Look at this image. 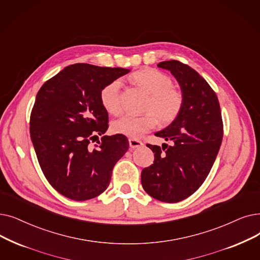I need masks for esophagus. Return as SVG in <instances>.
<instances>
[{
  "instance_id": "34e87169",
  "label": "esophagus",
  "mask_w": 260,
  "mask_h": 260,
  "mask_svg": "<svg viewBox=\"0 0 260 260\" xmlns=\"http://www.w3.org/2000/svg\"><path fill=\"white\" fill-rule=\"evenodd\" d=\"M128 142H129L131 149L140 148V146H142V145H143L142 141H140V140H138V139H135V138H129V139H128Z\"/></svg>"
}]
</instances>
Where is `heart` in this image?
Masks as SVG:
<instances>
[{"label":"heart","mask_w":260,"mask_h":260,"mask_svg":"<svg viewBox=\"0 0 260 260\" xmlns=\"http://www.w3.org/2000/svg\"><path fill=\"white\" fill-rule=\"evenodd\" d=\"M133 80L150 93L142 115H125L111 124L112 131L124 136L138 138L155 128L159 119L162 123L174 121L184 105L183 93L172 85V80L159 70L142 69L133 74ZM101 104L109 114L118 116L123 110L121 81L115 80L103 87L100 93Z\"/></svg>","instance_id":"1"}]
</instances>
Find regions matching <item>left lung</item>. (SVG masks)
Here are the masks:
<instances>
[{
    "label": "left lung",
    "instance_id": "8db88e82",
    "mask_svg": "<svg viewBox=\"0 0 260 260\" xmlns=\"http://www.w3.org/2000/svg\"><path fill=\"white\" fill-rule=\"evenodd\" d=\"M157 66L176 78L184 105L170 125L155 133L172 145L148 144L154 164L142 170L141 184L152 198L177 203L193 194L209 174L221 146L223 122L217 94L196 70L178 60Z\"/></svg>",
    "mask_w": 260,
    "mask_h": 260
}]
</instances>
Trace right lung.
I'll return each instance as SVG.
<instances>
[{
  "instance_id": "1",
  "label": "right lung",
  "mask_w": 260,
  "mask_h": 260,
  "mask_svg": "<svg viewBox=\"0 0 260 260\" xmlns=\"http://www.w3.org/2000/svg\"><path fill=\"white\" fill-rule=\"evenodd\" d=\"M128 69L74 63L42 85L31 109L29 132L41 170L68 199L86 201L109 186L112 169L128 150L124 135H98L108 128L100 93Z\"/></svg>"
}]
</instances>
